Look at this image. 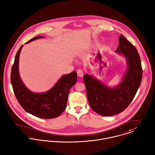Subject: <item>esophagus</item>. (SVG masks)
<instances>
[{
	"label": "esophagus",
	"instance_id": "esophagus-1",
	"mask_svg": "<svg viewBox=\"0 0 155 155\" xmlns=\"http://www.w3.org/2000/svg\"><path fill=\"white\" fill-rule=\"evenodd\" d=\"M77 75L79 77H83V75H84V73H83V71L81 70V69H78L77 70Z\"/></svg>",
	"mask_w": 155,
	"mask_h": 155
}]
</instances>
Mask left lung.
I'll list each match as a JSON object with an SVG mask.
<instances>
[{"instance_id":"left-lung-1","label":"left lung","mask_w":155,"mask_h":155,"mask_svg":"<svg viewBox=\"0 0 155 155\" xmlns=\"http://www.w3.org/2000/svg\"><path fill=\"white\" fill-rule=\"evenodd\" d=\"M116 52L127 59L128 69L120 85L110 88L88 74L84 75L88 101L97 114L106 117L115 115L124 111L133 100L140 86L143 69L136 48L123 35L119 37Z\"/></svg>"}]
</instances>
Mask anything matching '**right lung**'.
<instances>
[{"mask_svg": "<svg viewBox=\"0 0 155 155\" xmlns=\"http://www.w3.org/2000/svg\"><path fill=\"white\" fill-rule=\"evenodd\" d=\"M43 37L40 35L35 37L26 43ZM22 46L20 47L16 54L11 74V81L18 102L26 112L35 117L44 119L56 118L66 108L69 90L77 80V72L63 75L46 93H33L24 86L19 75V56Z\"/></svg>", "mask_w": 155, "mask_h": 155, "instance_id": "right-lung-1", "label": "right lung"}]
</instances>
